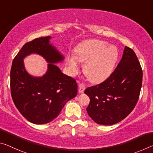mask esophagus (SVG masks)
<instances>
[{
    "label": "esophagus",
    "mask_w": 153,
    "mask_h": 153,
    "mask_svg": "<svg viewBox=\"0 0 153 153\" xmlns=\"http://www.w3.org/2000/svg\"><path fill=\"white\" fill-rule=\"evenodd\" d=\"M86 87H85V85L83 84H80L79 85V92L80 93H83L84 92V90H85Z\"/></svg>",
    "instance_id": "obj_1"
}]
</instances>
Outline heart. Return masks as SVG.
<instances>
[{
    "mask_svg": "<svg viewBox=\"0 0 153 153\" xmlns=\"http://www.w3.org/2000/svg\"><path fill=\"white\" fill-rule=\"evenodd\" d=\"M116 48L101 40L90 39L77 46L75 56L67 57L66 62L71 75L79 71V62H85L84 72L93 83L103 82L110 76L118 60Z\"/></svg>",
    "mask_w": 153,
    "mask_h": 153,
    "instance_id": "b5f03b06",
    "label": "heart"
}]
</instances>
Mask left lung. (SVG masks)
I'll return each instance as SVG.
<instances>
[{"label": "left lung", "mask_w": 153, "mask_h": 153, "mask_svg": "<svg viewBox=\"0 0 153 153\" xmlns=\"http://www.w3.org/2000/svg\"><path fill=\"white\" fill-rule=\"evenodd\" d=\"M142 70L135 52L125 46L119 64L111 76L100 84L87 88L90 98L86 111L97 124L111 125L131 112L139 99Z\"/></svg>", "instance_id": "8db88e82"}]
</instances>
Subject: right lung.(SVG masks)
Returning <instances> with one entry per match:
<instances>
[{"label": "right lung", "instance_id": "1", "mask_svg": "<svg viewBox=\"0 0 153 153\" xmlns=\"http://www.w3.org/2000/svg\"><path fill=\"white\" fill-rule=\"evenodd\" d=\"M48 36L26 43L12 62L11 93L19 111L30 123L46 124L59 115L67 101L77 95V84L55 64L62 62L64 55L50 43ZM31 54L42 56L48 62L42 76H34L26 71L23 59Z\"/></svg>", "mask_w": 153, "mask_h": 153}]
</instances>
